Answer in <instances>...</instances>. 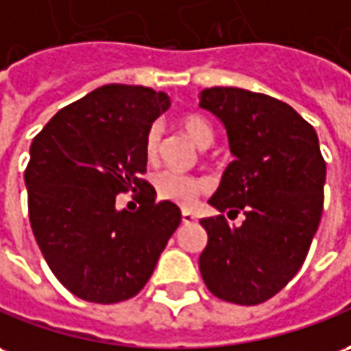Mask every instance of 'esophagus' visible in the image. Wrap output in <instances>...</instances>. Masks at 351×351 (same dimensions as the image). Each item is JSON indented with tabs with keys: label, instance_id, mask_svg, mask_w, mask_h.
Instances as JSON below:
<instances>
[{
	"label": "esophagus",
	"instance_id": "34e87169",
	"mask_svg": "<svg viewBox=\"0 0 351 351\" xmlns=\"http://www.w3.org/2000/svg\"><path fill=\"white\" fill-rule=\"evenodd\" d=\"M181 221H183L185 226H189L193 221H197V216H195L193 212H189V210H183V212H181Z\"/></svg>",
	"mask_w": 351,
	"mask_h": 351
}]
</instances>
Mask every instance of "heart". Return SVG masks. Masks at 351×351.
Returning <instances> with one entry per match:
<instances>
[{"mask_svg": "<svg viewBox=\"0 0 351 351\" xmlns=\"http://www.w3.org/2000/svg\"><path fill=\"white\" fill-rule=\"evenodd\" d=\"M181 128L189 135L191 141L199 147H208L214 141V130L204 116L185 114L181 118ZM158 147H160V128L152 125L145 137V154L149 160H152L158 154ZM154 189L162 200H170L173 204L189 208L208 189V183L195 176L164 170L154 178Z\"/></svg>", "mask_w": 351, "mask_h": 351, "instance_id": "1", "label": "heart"}]
</instances>
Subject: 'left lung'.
Here are the masks:
<instances>
[{"label":"left lung","mask_w":351,"mask_h":351,"mask_svg":"<svg viewBox=\"0 0 351 351\" xmlns=\"http://www.w3.org/2000/svg\"><path fill=\"white\" fill-rule=\"evenodd\" d=\"M200 108L219 118L233 162L210 204L245 214L200 219L208 245L199 269L219 300L256 306L287 287L308 256L323 214L327 166L319 139L291 105L241 88L200 91Z\"/></svg>","instance_id":"1"}]
</instances>
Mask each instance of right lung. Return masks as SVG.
I'll return each instance as SVG.
<instances>
[{"instance_id": "right-lung-1", "label": "right lung", "mask_w": 351, "mask_h": 351, "mask_svg": "<svg viewBox=\"0 0 351 351\" xmlns=\"http://www.w3.org/2000/svg\"><path fill=\"white\" fill-rule=\"evenodd\" d=\"M170 108L164 91L108 84L60 108L30 147L24 171L28 214L45 262L74 296L93 304L128 300L151 279L181 221L170 200L156 202L145 137ZM143 189L135 213L115 195Z\"/></svg>"}]
</instances>
